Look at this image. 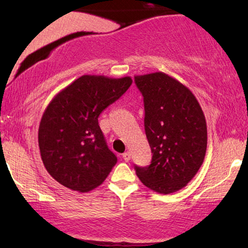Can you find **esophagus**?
<instances>
[{
  "instance_id": "1",
  "label": "esophagus",
  "mask_w": 248,
  "mask_h": 248,
  "mask_svg": "<svg viewBox=\"0 0 248 248\" xmlns=\"http://www.w3.org/2000/svg\"><path fill=\"white\" fill-rule=\"evenodd\" d=\"M122 157H123V159H124V161H130V159H131V154L130 152H125V154H123V155H122Z\"/></svg>"
}]
</instances>
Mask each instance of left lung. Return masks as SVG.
<instances>
[{
	"mask_svg": "<svg viewBox=\"0 0 248 248\" xmlns=\"http://www.w3.org/2000/svg\"><path fill=\"white\" fill-rule=\"evenodd\" d=\"M134 81L143 96L144 130L152 152L151 164L135 166V171L147 187L170 194L185 187L204 160V114L192 91L168 74L135 76Z\"/></svg>",
	"mask_w": 248,
	"mask_h": 248,
	"instance_id": "1",
	"label": "left lung"
}]
</instances>
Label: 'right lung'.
Returning a JSON list of instances; mask_svg holds the SVG:
<instances>
[{"instance_id":"add662e5","label":"right lung","mask_w":248,"mask_h":248,"mask_svg":"<svg viewBox=\"0 0 248 248\" xmlns=\"http://www.w3.org/2000/svg\"><path fill=\"white\" fill-rule=\"evenodd\" d=\"M131 77L82 76L61 90L44 111L38 130L43 164L65 187L81 193L103 184L117 162L98 117L132 84Z\"/></svg>"}]
</instances>
